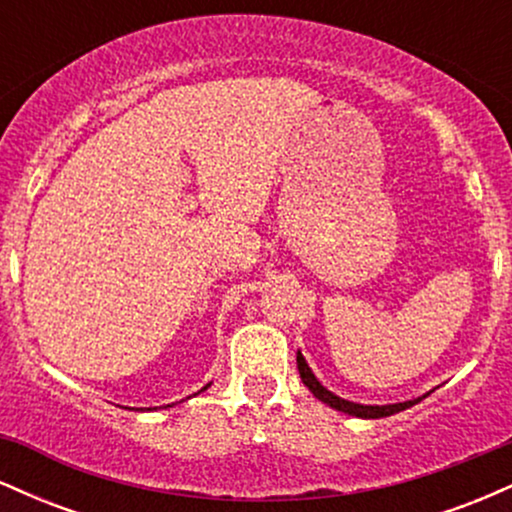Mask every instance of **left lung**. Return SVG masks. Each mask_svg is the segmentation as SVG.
Listing matches in <instances>:
<instances>
[{
	"instance_id": "obj_1",
	"label": "left lung",
	"mask_w": 512,
	"mask_h": 512,
	"mask_svg": "<svg viewBox=\"0 0 512 512\" xmlns=\"http://www.w3.org/2000/svg\"><path fill=\"white\" fill-rule=\"evenodd\" d=\"M296 363H298V373H301V380L303 385L308 387L313 395L320 399L322 404H327V407L342 411V414H349V416H356V419H383V416H392V414H399V411L414 407V404H419L421 399L426 395L416 397V399H407V402H395V404H358V402H349V399L334 395V392L327 390L325 385L320 383V380L315 378V373L310 370L308 361H305L301 351H296Z\"/></svg>"
}]
</instances>
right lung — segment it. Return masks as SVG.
Segmentation results:
<instances>
[{
    "label": "right lung",
    "mask_w": 512,
    "mask_h": 512,
    "mask_svg": "<svg viewBox=\"0 0 512 512\" xmlns=\"http://www.w3.org/2000/svg\"><path fill=\"white\" fill-rule=\"evenodd\" d=\"M209 385H211V383H209ZM209 385H204V387H202V390H199V392H204V390H207V387H209ZM199 392H195V395H199ZM168 407H170V404H168Z\"/></svg>",
    "instance_id": "add662e5"
}]
</instances>
